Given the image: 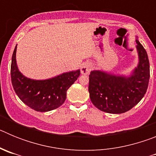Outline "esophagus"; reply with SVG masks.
Instances as JSON below:
<instances>
[{
    "mask_svg": "<svg viewBox=\"0 0 156 156\" xmlns=\"http://www.w3.org/2000/svg\"><path fill=\"white\" fill-rule=\"evenodd\" d=\"M92 69V64L90 62H84L81 66V73L83 75H87Z\"/></svg>",
    "mask_w": 156,
    "mask_h": 156,
    "instance_id": "obj_1",
    "label": "esophagus"
}]
</instances>
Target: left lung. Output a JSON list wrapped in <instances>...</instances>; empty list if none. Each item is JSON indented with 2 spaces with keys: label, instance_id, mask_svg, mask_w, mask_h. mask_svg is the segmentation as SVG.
<instances>
[{
  "label": "left lung",
  "instance_id": "1",
  "mask_svg": "<svg viewBox=\"0 0 156 156\" xmlns=\"http://www.w3.org/2000/svg\"><path fill=\"white\" fill-rule=\"evenodd\" d=\"M137 66L129 74H114L93 70L89 75L91 102L101 111L112 114L126 112L134 107L145 94L150 77L148 55L136 37Z\"/></svg>",
  "mask_w": 156,
  "mask_h": 156
}]
</instances>
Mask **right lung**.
<instances>
[{"label":"right lung","instance_id":"right-lung-1","mask_svg":"<svg viewBox=\"0 0 156 156\" xmlns=\"http://www.w3.org/2000/svg\"><path fill=\"white\" fill-rule=\"evenodd\" d=\"M15 48L12 58L11 77L14 90L24 104L37 112H48L58 108L66 98V91L77 78L80 70L63 73L46 80L30 79L19 71Z\"/></svg>","mask_w":156,"mask_h":156}]
</instances>
